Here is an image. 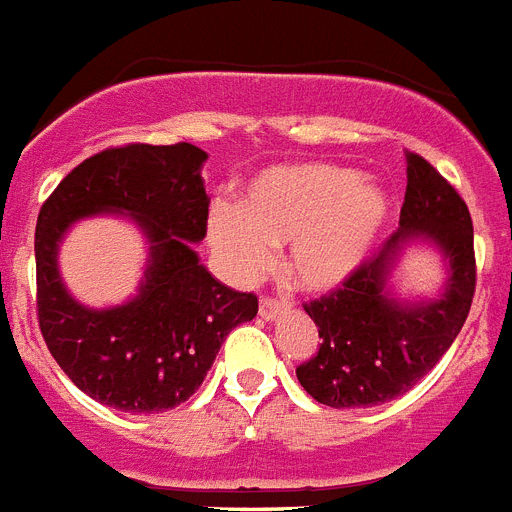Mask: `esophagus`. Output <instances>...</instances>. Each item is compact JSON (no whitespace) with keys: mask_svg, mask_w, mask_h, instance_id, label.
I'll return each mask as SVG.
<instances>
[{"mask_svg":"<svg viewBox=\"0 0 512 512\" xmlns=\"http://www.w3.org/2000/svg\"><path fill=\"white\" fill-rule=\"evenodd\" d=\"M284 302L282 300H271V297H261V305H259V315L264 320H277L279 315L284 312Z\"/></svg>","mask_w":512,"mask_h":512,"instance_id":"34e87169","label":"esophagus"}]
</instances>
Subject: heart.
I'll return each instance as SVG.
<instances>
[{"instance_id":"b5f03b06","label":"heart","mask_w":512,"mask_h":512,"mask_svg":"<svg viewBox=\"0 0 512 512\" xmlns=\"http://www.w3.org/2000/svg\"><path fill=\"white\" fill-rule=\"evenodd\" d=\"M390 217L384 184L348 166L292 161L256 171L238 207H212L207 238L238 282L264 274L274 248L289 246V277L305 292L328 295L369 261Z\"/></svg>"}]
</instances>
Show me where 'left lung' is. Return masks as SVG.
Returning a JSON list of instances; mask_svg holds the SVG:
<instances>
[{"label": "left lung", "mask_w": 512, "mask_h": 512, "mask_svg": "<svg viewBox=\"0 0 512 512\" xmlns=\"http://www.w3.org/2000/svg\"><path fill=\"white\" fill-rule=\"evenodd\" d=\"M408 158L400 228L338 292L305 305L323 338L297 366L310 397L328 408H374L413 390L459 336L474 297V230L467 205L418 153ZM413 247H431L442 284L431 296L399 289Z\"/></svg>", "instance_id": "left-lung-1"}]
</instances>
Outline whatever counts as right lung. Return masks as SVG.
<instances>
[{"label": "right lung", "instance_id": "add662e5", "mask_svg": "<svg viewBox=\"0 0 512 512\" xmlns=\"http://www.w3.org/2000/svg\"><path fill=\"white\" fill-rule=\"evenodd\" d=\"M207 153L192 143L110 148L81 161L45 200L35 228L38 318L48 351L81 392L130 415L164 413L205 382L233 328L259 300L212 277L194 246L205 238ZM120 214L147 238L136 295L89 308L68 292L57 253L70 228Z\"/></svg>", "mask_w": 512, "mask_h": 512}]
</instances>
